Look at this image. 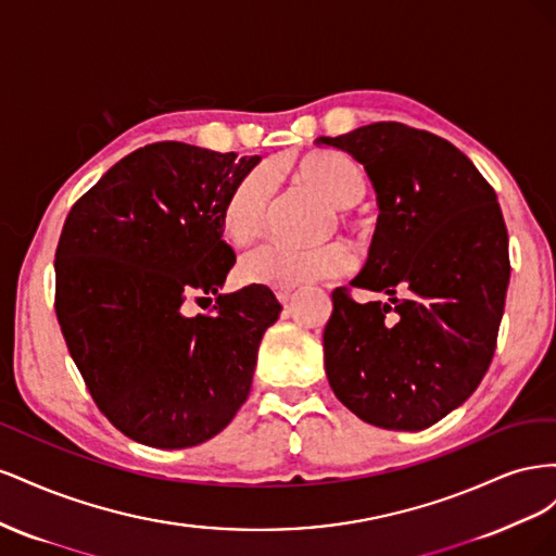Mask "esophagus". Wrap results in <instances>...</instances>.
Segmentation results:
<instances>
[{
  "mask_svg": "<svg viewBox=\"0 0 556 556\" xmlns=\"http://www.w3.org/2000/svg\"><path fill=\"white\" fill-rule=\"evenodd\" d=\"M292 294H294V292H292L290 288H288V290H276V296H278V301H280V304H282V306H285V304H288V301L292 299Z\"/></svg>",
  "mask_w": 556,
  "mask_h": 556,
  "instance_id": "esophagus-1",
  "label": "esophagus"
}]
</instances>
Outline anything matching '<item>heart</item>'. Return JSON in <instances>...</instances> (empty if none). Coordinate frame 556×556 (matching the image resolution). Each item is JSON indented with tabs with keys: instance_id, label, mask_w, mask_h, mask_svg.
<instances>
[{
	"instance_id": "1",
	"label": "heart",
	"mask_w": 556,
	"mask_h": 556,
	"mask_svg": "<svg viewBox=\"0 0 556 556\" xmlns=\"http://www.w3.org/2000/svg\"><path fill=\"white\" fill-rule=\"evenodd\" d=\"M296 178L323 197L333 208L357 206L366 194V176L362 166L343 153L317 150L294 164ZM274 197V176L268 169L245 174L225 199L220 223L231 243H250L257 239ZM352 266L348 245L331 241L313 248H294L288 243H264L248 252L239 264L243 282L262 288H299V285L325 280L345 274Z\"/></svg>"
}]
</instances>
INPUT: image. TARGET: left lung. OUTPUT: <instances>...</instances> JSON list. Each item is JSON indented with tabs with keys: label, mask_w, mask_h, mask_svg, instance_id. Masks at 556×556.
Masks as SVG:
<instances>
[{
	"label": "left lung",
	"mask_w": 556,
	"mask_h": 556,
	"mask_svg": "<svg viewBox=\"0 0 556 556\" xmlns=\"http://www.w3.org/2000/svg\"><path fill=\"white\" fill-rule=\"evenodd\" d=\"M317 143L345 150L374 182L378 225L352 288L331 292L325 368L364 422L422 431L476 392L492 364L510 280L508 229L492 185L431 131L374 123Z\"/></svg>",
	"instance_id": "left-lung-1"
}]
</instances>
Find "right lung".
<instances>
[{"mask_svg":"<svg viewBox=\"0 0 556 556\" xmlns=\"http://www.w3.org/2000/svg\"><path fill=\"white\" fill-rule=\"evenodd\" d=\"M260 160L150 143L113 164L66 215L58 323L97 408L131 441L199 445L250 394L262 336L282 306L262 285L220 294L237 262L220 213ZM188 295L216 304L185 316Z\"/></svg>","mask_w":556,"mask_h":556,"instance_id":"right-lung-1","label":"right lung"}]
</instances>
